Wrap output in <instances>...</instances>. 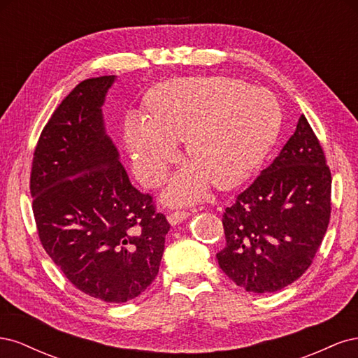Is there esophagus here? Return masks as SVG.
<instances>
[{"label": "esophagus", "instance_id": "obj_1", "mask_svg": "<svg viewBox=\"0 0 358 358\" xmlns=\"http://www.w3.org/2000/svg\"><path fill=\"white\" fill-rule=\"evenodd\" d=\"M188 216H189V212H187V210H175L169 215V222L171 225H176L182 221H185Z\"/></svg>", "mask_w": 358, "mask_h": 358}]
</instances>
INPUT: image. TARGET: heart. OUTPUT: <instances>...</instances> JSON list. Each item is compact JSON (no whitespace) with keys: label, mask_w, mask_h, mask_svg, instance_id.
<instances>
[{"label":"heart","mask_w":358,"mask_h":358,"mask_svg":"<svg viewBox=\"0 0 358 358\" xmlns=\"http://www.w3.org/2000/svg\"><path fill=\"white\" fill-rule=\"evenodd\" d=\"M145 113H128L124 124L136 176L158 185L182 140L194 164L173 180L166 194L170 203L196 200L209 180L216 188L243 180L272 148L280 127L272 94L221 76L162 82L148 92Z\"/></svg>","instance_id":"b5f03b06"}]
</instances>
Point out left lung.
<instances>
[{
    "label": "left lung",
    "instance_id": "left-lung-1",
    "mask_svg": "<svg viewBox=\"0 0 358 358\" xmlns=\"http://www.w3.org/2000/svg\"><path fill=\"white\" fill-rule=\"evenodd\" d=\"M331 213V173L305 115L272 164L225 208L222 272L249 292H275L312 264Z\"/></svg>",
    "mask_w": 358,
    "mask_h": 358
}]
</instances>
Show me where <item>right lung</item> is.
I'll list each match as a JSON object with an SVG mask.
<instances>
[{
    "label": "right lung",
    "instance_id": "obj_1",
    "mask_svg": "<svg viewBox=\"0 0 358 358\" xmlns=\"http://www.w3.org/2000/svg\"><path fill=\"white\" fill-rule=\"evenodd\" d=\"M115 76L80 82L37 142L29 178L40 242L70 282L107 303L133 300L157 278L170 224L129 182L104 131Z\"/></svg>",
    "mask_w": 358,
    "mask_h": 358
}]
</instances>
